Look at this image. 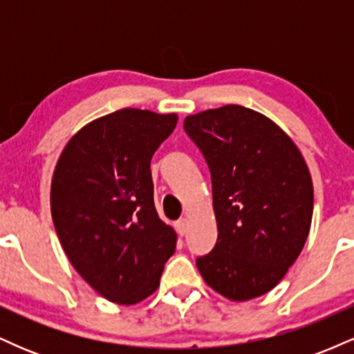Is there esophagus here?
<instances>
[{
  "label": "esophagus",
  "instance_id": "obj_1",
  "mask_svg": "<svg viewBox=\"0 0 354 354\" xmlns=\"http://www.w3.org/2000/svg\"><path fill=\"white\" fill-rule=\"evenodd\" d=\"M188 226H189L188 219H186V218H181L180 221L176 223V230H178V233H180L181 236H185V234L188 233Z\"/></svg>",
  "mask_w": 354,
  "mask_h": 354
}]
</instances>
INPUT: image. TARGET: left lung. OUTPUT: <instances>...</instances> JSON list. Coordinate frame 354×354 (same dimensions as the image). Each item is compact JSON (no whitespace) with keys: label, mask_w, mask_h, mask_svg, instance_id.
<instances>
[{"label":"left lung","mask_w":354,"mask_h":354,"mask_svg":"<svg viewBox=\"0 0 354 354\" xmlns=\"http://www.w3.org/2000/svg\"><path fill=\"white\" fill-rule=\"evenodd\" d=\"M211 171L218 241L196 266L231 301L263 296L284 278L311 228L313 181L295 141L254 109L226 104L185 118Z\"/></svg>","instance_id":"8db88e82"}]
</instances>
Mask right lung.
Listing matches in <instances>:
<instances>
[{
    "instance_id": "1",
    "label": "right lung",
    "mask_w": 354,
    "mask_h": 354,
    "mask_svg": "<svg viewBox=\"0 0 354 354\" xmlns=\"http://www.w3.org/2000/svg\"><path fill=\"white\" fill-rule=\"evenodd\" d=\"M178 115L123 108L76 131L51 180V216L68 259L108 301L131 306L160 286L176 231L158 216L149 163Z\"/></svg>"
}]
</instances>
